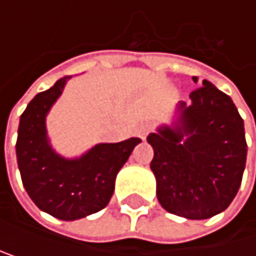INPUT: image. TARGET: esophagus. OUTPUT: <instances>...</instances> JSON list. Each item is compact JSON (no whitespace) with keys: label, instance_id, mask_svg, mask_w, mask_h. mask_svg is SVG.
<instances>
[{"label":"esophagus","instance_id":"obj_1","mask_svg":"<svg viewBox=\"0 0 256 256\" xmlns=\"http://www.w3.org/2000/svg\"><path fill=\"white\" fill-rule=\"evenodd\" d=\"M151 131V125H148V124H142V125H138L137 126V130H136V132H137V136L142 138V140H145L146 138V136H148V132Z\"/></svg>","mask_w":256,"mask_h":256}]
</instances>
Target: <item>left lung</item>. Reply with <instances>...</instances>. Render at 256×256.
<instances>
[{"label":"left lung","instance_id":"obj_1","mask_svg":"<svg viewBox=\"0 0 256 256\" xmlns=\"http://www.w3.org/2000/svg\"><path fill=\"white\" fill-rule=\"evenodd\" d=\"M198 84V78H192ZM176 106L170 125L146 140L151 171L163 209L188 220H206L228 209L246 168L244 122L232 102L209 80Z\"/></svg>","mask_w":256,"mask_h":256}]
</instances>
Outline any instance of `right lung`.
Masks as SVG:
<instances>
[{
  "label": "right lung",
  "mask_w": 256,
  "mask_h": 256,
  "mask_svg": "<svg viewBox=\"0 0 256 256\" xmlns=\"http://www.w3.org/2000/svg\"><path fill=\"white\" fill-rule=\"evenodd\" d=\"M72 76L38 93L20 118L16 160L28 197L41 210L59 220L74 222L102 210L114 192L116 176L138 137L119 144H98L79 157H64L52 146L47 114Z\"/></svg>",
  "instance_id": "obj_1"
}]
</instances>
